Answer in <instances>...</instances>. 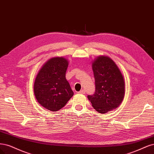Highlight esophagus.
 <instances>
[{"instance_id": "34e87169", "label": "esophagus", "mask_w": 154, "mask_h": 154, "mask_svg": "<svg viewBox=\"0 0 154 154\" xmlns=\"http://www.w3.org/2000/svg\"><path fill=\"white\" fill-rule=\"evenodd\" d=\"M78 93H79V94H84L85 93V91H84V90H81L80 91H79V92H77Z\"/></svg>"}]
</instances>
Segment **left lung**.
<instances>
[{
	"label": "left lung",
	"mask_w": 154,
	"mask_h": 154,
	"mask_svg": "<svg viewBox=\"0 0 154 154\" xmlns=\"http://www.w3.org/2000/svg\"><path fill=\"white\" fill-rule=\"evenodd\" d=\"M95 80V92L88 95L93 107L100 113H106L120 106L125 96V80L112 59L99 56L92 62Z\"/></svg>",
	"instance_id": "8db88e82"
}]
</instances>
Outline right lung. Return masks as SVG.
Returning <instances> with one entry per match:
<instances>
[{"label":"right lung","mask_w":154,"mask_h":154,"mask_svg":"<svg viewBox=\"0 0 154 154\" xmlns=\"http://www.w3.org/2000/svg\"><path fill=\"white\" fill-rule=\"evenodd\" d=\"M68 61L63 57L49 59L38 72L34 93L38 102L51 111H57L66 105L73 92L66 79Z\"/></svg>","instance_id":"right-lung-1"}]
</instances>
